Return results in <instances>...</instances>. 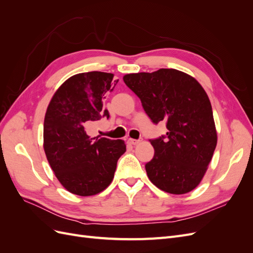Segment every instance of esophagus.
Listing matches in <instances>:
<instances>
[{"label": "esophagus", "instance_id": "esophagus-1", "mask_svg": "<svg viewBox=\"0 0 253 253\" xmlns=\"http://www.w3.org/2000/svg\"><path fill=\"white\" fill-rule=\"evenodd\" d=\"M141 141H142V139H132V138L128 139V142L131 143V144H133V145L138 144V143H140Z\"/></svg>", "mask_w": 253, "mask_h": 253}]
</instances>
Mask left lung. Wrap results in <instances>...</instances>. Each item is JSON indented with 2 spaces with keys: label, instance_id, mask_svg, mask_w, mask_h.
Instances as JSON below:
<instances>
[{
  "label": "left lung",
  "instance_id": "left-lung-1",
  "mask_svg": "<svg viewBox=\"0 0 253 253\" xmlns=\"http://www.w3.org/2000/svg\"><path fill=\"white\" fill-rule=\"evenodd\" d=\"M154 124L167 121V136L150 140L154 157L145 165L158 189L185 194L200 185L217 143L212 106L198 81L174 68L124 76Z\"/></svg>",
  "mask_w": 253,
  "mask_h": 253
}]
</instances>
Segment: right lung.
I'll return each mask as SVG.
<instances>
[{"mask_svg":"<svg viewBox=\"0 0 253 253\" xmlns=\"http://www.w3.org/2000/svg\"><path fill=\"white\" fill-rule=\"evenodd\" d=\"M113 78L103 72L72 76L53 94L45 114V155L61 185L76 195L91 196L108 188L126 150L124 140L87 134L102 114L110 117L102 108L105 94L118 82Z\"/></svg>","mask_w":253,"mask_h":253,"instance_id":"add662e5","label":"right lung"}]
</instances>
